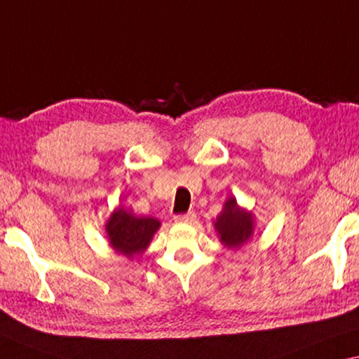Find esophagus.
<instances>
[{
  "label": "esophagus",
  "instance_id": "1",
  "mask_svg": "<svg viewBox=\"0 0 359 359\" xmlns=\"http://www.w3.org/2000/svg\"><path fill=\"white\" fill-rule=\"evenodd\" d=\"M196 219V213L189 212V213H183V215H176L175 222L176 223H192Z\"/></svg>",
  "mask_w": 359,
  "mask_h": 359
}]
</instances>
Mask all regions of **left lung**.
<instances>
[{"label":"left lung","mask_w":359,"mask_h":359,"mask_svg":"<svg viewBox=\"0 0 359 359\" xmlns=\"http://www.w3.org/2000/svg\"><path fill=\"white\" fill-rule=\"evenodd\" d=\"M253 215L244 208L237 205L234 197H229L226 201L222 213L217 217L215 222V229L217 234L228 249H239L250 239L253 234Z\"/></svg>","instance_id":"1"}]
</instances>
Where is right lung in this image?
Returning <instances> with one entry per match:
<instances>
[{"mask_svg":"<svg viewBox=\"0 0 359 359\" xmlns=\"http://www.w3.org/2000/svg\"><path fill=\"white\" fill-rule=\"evenodd\" d=\"M158 228H161L158 219L151 217H135L125 208H117L106 223L110 247L128 258L141 255L151 244Z\"/></svg>","mask_w":359,"mask_h":359,"instance_id":"right-lung-1","label":"right lung"}]
</instances>
